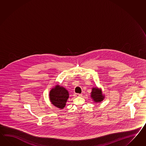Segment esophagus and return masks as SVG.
I'll return each mask as SVG.
<instances>
[{
  "mask_svg": "<svg viewBox=\"0 0 146 146\" xmlns=\"http://www.w3.org/2000/svg\"><path fill=\"white\" fill-rule=\"evenodd\" d=\"M75 96H82V94H78V93H75L74 94Z\"/></svg>",
  "mask_w": 146,
  "mask_h": 146,
  "instance_id": "esophagus-1",
  "label": "esophagus"
}]
</instances>
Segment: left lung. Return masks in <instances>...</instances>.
<instances>
[{
    "label": "left lung",
    "instance_id": "8db88e82",
    "mask_svg": "<svg viewBox=\"0 0 146 146\" xmlns=\"http://www.w3.org/2000/svg\"><path fill=\"white\" fill-rule=\"evenodd\" d=\"M91 97L96 102H99L103 100L104 96H102L101 91H99L98 88H93L91 93Z\"/></svg>",
    "mask_w": 146,
    "mask_h": 146
}]
</instances>
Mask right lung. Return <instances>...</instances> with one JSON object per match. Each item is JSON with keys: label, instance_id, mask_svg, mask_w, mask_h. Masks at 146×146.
Listing matches in <instances>:
<instances>
[{"label": "right lung", "instance_id": "right-lung-1", "mask_svg": "<svg viewBox=\"0 0 146 146\" xmlns=\"http://www.w3.org/2000/svg\"><path fill=\"white\" fill-rule=\"evenodd\" d=\"M68 95V92L66 89L57 85L50 91V100L55 107L63 109L66 104Z\"/></svg>", "mask_w": 146, "mask_h": 146}]
</instances>
